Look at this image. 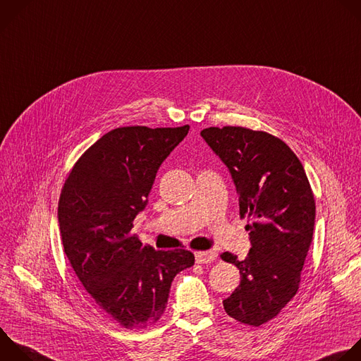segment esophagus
<instances>
[{
    "mask_svg": "<svg viewBox=\"0 0 361 361\" xmlns=\"http://www.w3.org/2000/svg\"><path fill=\"white\" fill-rule=\"evenodd\" d=\"M216 258V254L212 251H204L195 254V262L197 264H211Z\"/></svg>",
    "mask_w": 361,
    "mask_h": 361,
    "instance_id": "1",
    "label": "esophagus"
}]
</instances>
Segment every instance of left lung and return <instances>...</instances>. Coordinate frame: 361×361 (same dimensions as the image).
Segmentation results:
<instances>
[{
	"label": "left lung",
	"instance_id": "obj_1",
	"mask_svg": "<svg viewBox=\"0 0 361 361\" xmlns=\"http://www.w3.org/2000/svg\"><path fill=\"white\" fill-rule=\"evenodd\" d=\"M201 137L228 167L239 198V214L254 219L251 250L244 261L231 252L241 282L222 300L235 320L261 326L296 295L312 244L316 205L305 169L278 137L245 128H208Z\"/></svg>",
	"mask_w": 361,
	"mask_h": 361
}]
</instances>
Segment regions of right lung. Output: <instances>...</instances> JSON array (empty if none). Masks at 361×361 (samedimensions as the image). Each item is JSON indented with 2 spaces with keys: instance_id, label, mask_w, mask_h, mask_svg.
<instances>
[{
  "instance_id": "1",
  "label": "right lung",
  "mask_w": 361,
  "mask_h": 361,
  "mask_svg": "<svg viewBox=\"0 0 361 361\" xmlns=\"http://www.w3.org/2000/svg\"><path fill=\"white\" fill-rule=\"evenodd\" d=\"M188 130L114 129L82 154L61 192L59 231L75 274L99 309L130 330L161 317L174 276L195 261L185 250L156 251L130 232L160 166Z\"/></svg>"
}]
</instances>
